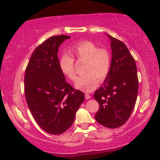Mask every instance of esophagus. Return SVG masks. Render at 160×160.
I'll list each match as a JSON object with an SVG mask.
<instances>
[{
  "label": "esophagus",
  "instance_id": "34e87169",
  "mask_svg": "<svg viewBox=\"0 0 160 160\" xmlns=\"http://www.w3.org/2000/svg\"><path fill=\"white\" fill-rule=\"evenodd\" d=\"M85 98H86V100L90 99V98H91V95H88V93H86V94H85Z\"/></svg>",
  "mask_w": 160,
  "mask_h": 160
}]
</instances>
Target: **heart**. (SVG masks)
Returning a JSON list of instances; mask_svg holds the SVG:
<instances>
[{
	"label": "heart",
	"mask_w": 160,
	"mask_h": 160,
	"mask_svg": "<svg viewBox=\"0 0 160 160\" xmlns=\"http://www.w3.org/2000/svg\"><path fill=\"white\" fill-rule=\"evenodd\" d=\"M69 54L62 55L59 59L61 72L68 80L76 79L74 59L86 62L85 75L79 78L75 82V87L87 92L93 91L108 76L111 68V55L108 50L99 48L97 45L90 41H82L71 46L68 49Z\"/></svg>",
	"instance_id": "b5f03b06"
}]
</instances>
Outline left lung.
<instances>
[{"instance_id":"left-lung-1","label":"left lung","mask_w":160,"mask_h":160,"mask_svg":"<svg viewBox=\"0 0 160 160\" xmlns=\"http://www.w3.org/2000/svg\"><path fill=\"white\" fill-rule=\"evenodd\" d=\"M111 40V68L103 86L95 92L99 109L95 118L108 128L122 126L130 118L137 98L138 80L135 59L124 42Z\"/></svg>"}]
</instances>
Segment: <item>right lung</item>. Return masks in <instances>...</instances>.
<instances>
[{
    "mask_svg": "<svg viewBox=\"0 0 160 160\" xmlns=\"http://www.w3.org/2000/svg\"><path fill=\"white\" fill-rule=\"evenodd\" d=\"M71 37L54 36L38 45L24 75V92L32 116L44 131L59 135L74 123L76 112L85 99L83 92L65 81L59 66V47Z\"/></svg>",
    "mask_w": 160,
    "mask_h": 160,
    "instance_id": "1",
    "label": "right lung"
}]
</instances>
